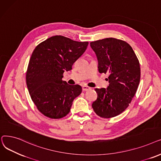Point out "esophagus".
<instances>
[{"label":"esophagus","mask_w":161,"mask_h":161,"mask_svg":"<svg viewBox=\"0 0 161 161\" xmlns=\"http://www.w3.org/2000/svg\"><path fill=\"white\" fill-rule=\"evenodd\" d=\"M91 89V88L90 87H89V86H82V91H88V90H90Z\"/></svg>","instance_id":"obj_1"}]
</instances>
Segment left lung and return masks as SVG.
Wrapping results in <instances>:
<instances>
[{
    "label": "left lung",
    "instance_id": "8db88e82",
    "mask_svg": "<svg viewBox=\"0 0 161 161\" xmlns=\"http://www.w3.org/2000/svg\"><path fill=\"white\" fill-rule=\"evenodd\" d=\"M90 47L96 54L99 72L109 75L108 88H95L97 97L92 107L99 117H116L128 108L139 86V60L129 44L114 38L91 42Z\"/></svg>",
    "mask_w": 161,
    "mask_h": 161
}]
</instances>
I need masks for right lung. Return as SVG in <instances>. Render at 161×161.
<instances>
[{
  "label": "right lung",
  "mask_w": 161,
  "mask_h": 161,
  "mask_svg": "<svg viewBox=\"0 0 161 161\" xmlns=\"http://www.w3.org/2000/svg\"><path fill=\"white\" fill-rule=\"evenodd\" d=\"M88 42L75 41L56 35L38 44L32 53L26 71V83L37 109L47 117H65L82 87L62 80L64 73L86 50Z\"/></svg>",
  "instance_id": "obj_1"
}]
</instances>
